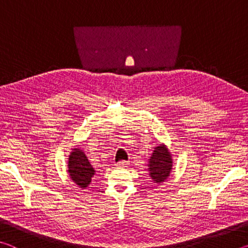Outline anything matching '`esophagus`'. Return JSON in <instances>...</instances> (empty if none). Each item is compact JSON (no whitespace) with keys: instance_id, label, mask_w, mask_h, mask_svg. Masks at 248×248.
Instances as JSON below:
<instances>
[{"instance_id":"1","label":"esophagus","mask_w":248,"mask_h":248,"mask_svg":"<svg viewBox=\"0 0 248 248\" xmlns=\"http://www.w3.org/2000/svg\"><path fill=\"white\" fill-rule=\"evenodd\" d=\"M127 164H128V163L125 162V161H120V162L117 163L116 165L118 166V167H125V166H127Z\"/></svg>"}]
</instances>
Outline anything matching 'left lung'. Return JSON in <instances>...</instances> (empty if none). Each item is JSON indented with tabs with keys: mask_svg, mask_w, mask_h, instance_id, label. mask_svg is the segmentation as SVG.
<instances>
[{
	"mask_svg": "<svg viewBox=\"0 0 248 248\" xmlns=\"http://www.w3.org/2000/svg\"><path fill=\"white\" fill-rule=\"evenodd\" d=\"M149 175L154 183L162 184L169 178L173 170V158L165 144L155 146L148 163Z\"/></svg>",
	"mask_w": 248,
	"mask_h": 248,
	"instance_id": "left-lung-1",
	"label": "left lung"
}]
</instances>
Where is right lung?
<instances>
[{
  "instance_id": "right-lung-1",
  "label": "right lung",
  "mask_w": 248,
  "mask_h": 248,
  "mask_svg": "<svg viewBox=\"0 0 248 248\" xmlns=\"http://www.w3.org/2000/svg\"><path fill=\"white\" fill-rule=\"evenodd\" d=\"M68 174L72 182L79 188L85 189L92 182V177L95 175V170L84 153V151L74 148L69 155Z\"/></svg>"
}]
</instances>
